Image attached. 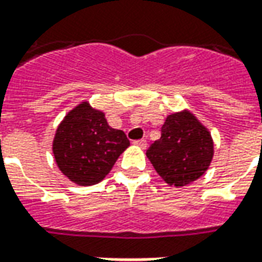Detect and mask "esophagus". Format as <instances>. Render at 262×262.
I'll return each instance as SVG.
<instances>
[{
  "mask_svg": "<svg viewBox=\"0 0 262 262\" xmlns=\"http://www.w3.org/2000/svg\"><path fill=\"white\" fill-rule=\"evenodd\" d=\"M135 144H136L137 147H140V148H143V150H144V148L147 147V142H146V140H136V142H135Z\"/></svg>",
  "mask_w": 262,
  "mask_h": 262,
  "instance_id": "34e87169",
  "label": "esophagus"
}]
</instances>
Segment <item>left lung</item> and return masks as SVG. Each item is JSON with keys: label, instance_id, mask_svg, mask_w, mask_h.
<instances>
[{"label": "left lung", "instance_id": "1", "mask_svg": "<svg viewBox=\"0 0 262 262\" xmlns=\"http://www.w3.org/2000/svg\"><path fill=\"white\" fill-rule=\"evenodd\" d=\"M213 153L208 127L191 111L184 109L165 118L161 137L148 147L146 156L168 185L181 188L208 171Z\"/></svg>", "mask_w": 262, "mask_h": 262}]
</instances>
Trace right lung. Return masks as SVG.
<instances>
[{"instance_id":"right-lung-1","label":"right lung","mask_w":262,"mask_h":262,"mask_svg":"<svg viewBox=\"0 0 262 262\" xmlns=\"http://www.w3.org/2000/svg\"><path fill=\"white\" fill-rule=\"evenodd\" d=\"M129 146L125 132L111 127L102 111L82 101L57 126L52 150L70 181L88 187L102 181Z\"/></svg>"}]
</instances>
